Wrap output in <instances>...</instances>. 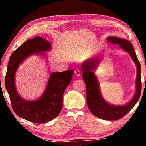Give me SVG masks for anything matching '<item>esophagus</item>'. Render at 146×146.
<instances>
[{
	"label": "esophagus",
	"mask_w": 146,
	"mask_h": 146,
	"mask_svg": "<svg viewBox=\"0 0 146 146\" xmlns=\"http://www.w3.org/2000/svg\"><path fill=\"white\" fill-rule=\"evenodd\" d=\"M75 75H76V76H81V73H80V71L79 70H78V69H76V70H75Z\"/></svg>",
	"instance_id": "obj_1"
}]
</instances>
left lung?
Returning <instances> with one entry per match:
<instances>
[{
	"instance_id": "8db88e82",
	"label": "left lung",
	"mask_w": 146,
	"mask_h": 146,
	"mask_svg": "<svg viewBox=\"0 0 146 146\" xmlns=\"http://www.w3.org/2000/svg\"><path fill=\"white\" fill-rule=\"evenodd\" d=\"M107 40L111 44H117L122 50L129 53L137 66L136 90L132 99L125 104L114 105L108 102L103 98L98 78L94 73L100 62V56H93L88 59L82 63L81 68L83 71V80L86 85L87 104L91 113L101 119L116 120L122 118L129 113L139 100L142 89L140 78L141 67L133 44L129 41L117 36H108Z\"/></svg>"
}]
</instances>
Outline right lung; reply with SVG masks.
I'll list each match as a JSON object with an SVG mask.
<instances>
[{
	"instance_id": "right-lung-1",
	"label": "right lung",
	"mask_w": 146,
	"mask_h": 146,
	"mask_svg": "<svg viewBox=\"0 0 146 146\" xmlns=\"http://www.w3.org/2000/svg\"><path fill=\"white\" fill-rule=\"evenodd\" d=\"M51 43L40 36L29 39L11 54L5 77V86L10 98L12 108L22 118L36 123H44L55 118L62 108L63 94L70 84L73 70L50 73L44 93L38 99H24L17 92L15 75L19 66L33 55L46 56L51 50Z\"/></svg>"
}]
</instances>
